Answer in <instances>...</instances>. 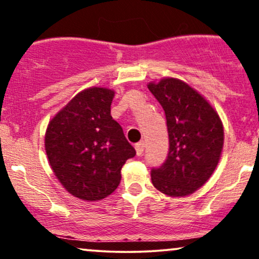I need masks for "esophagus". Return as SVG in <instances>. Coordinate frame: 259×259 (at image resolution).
Listing matches in <instances>:
<instances>
[{"instance_id": "obj_1", "label": "esophagus", "mask_w": 259, "mask_h": 259, "mask_svg": "<svg viewBox=\"0 0 259 259\" xmlns=\"http://www.w3.org/2000/svg\"><path fill=\"white\" fill-rule=\"evenodd\" d=\"M135 150H136V154H138V156H141L145 150V142L144 141L138 142V144L135 145Z\"/></svg>"}]
</instances>
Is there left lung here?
<instances>
[{
    "mask_svg": "<svg viewBox=\"0 0 259 259\" xmlns=\"http://www.w3.org/2000/svg\"><path fill=\"white\" fill-rule=\"evenodd\" d=\"M148 90L165 113L169 138L167 159L151 169L153 186L174 197L192 194L209 179L221 158L224 130L219 115L178 79L151 82Z\"/></svg>",
    "mask_w": 259,
    "mask_h": 259,
    "instance_id": "left-lung-1",
    "label": "left lung"
}]
</instances>
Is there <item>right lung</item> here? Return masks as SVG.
<instances>
[{
    "label": "right lung",
    "instance_id": "obj_1",
    "mask_svg": "<svg viewBox=\"0 0 259 259\" xmlns=\"http://www.w3.org/2000/svg\"><path fill=\"white\" fill-rule=\"evenodd\" d=\"M114 92L81 91L50 121L45 136L47 158L68 192L86 201L112 194L121 167L136 154L111 115Z\"/></svg>",
    "mask_w": 259,
    "mask_h": 259
}]
</instances>
